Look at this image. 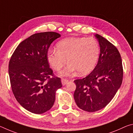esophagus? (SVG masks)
<instances>
[{"mask_svg": "<svg viewBox=\"0 0 133 133\" xmlns=\"http://www.w3.org/2000/svg\"><path fill=\"white\" fill-rule=\"evenodd\" d=\"M69 80L66 79V78H62V83L63 85H66L67 83H68Z\"/></svg>", "mask_w": 133, "mask_h": 133, "instance_id": "esophagus-1", "label": "esophagus"}]
</instances>
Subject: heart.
Instances as JSON below:
<instances>
[{
  "label": "heart",
  "instance_id": "obj_1",
  "mask_svg": "<svg viewBox=\"0 0 133 133\" xmlns=\"http://www.w3.org/2000/svg\"><path fill=\"white\" fill-rule=\"evenodd\" d=\"M100 46L93 37H70L61 40L56 45V50H50L48 61L56 71H59L66 63L67 67L60 71L62 76H71L78 71L85 75L94 69L100 55Z\"/></svg>",
  "mask_w": 133,
  "mask_h": 133
}]
</instances>
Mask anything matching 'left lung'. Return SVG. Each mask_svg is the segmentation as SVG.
Segmentation results:
<instances>
[{"label":"left lung","mask_w":133,"mask_h":133,"mask_svg":"<svg viewBox=\"0 0 133 133\" xmlns=\"http://www.w3.org/2000/svg\"><path fill=\"white\" fill-rule=\"evenodd\" d=\"M95 37L100 48L97 64L88 76L74 81L76 104L88 112L102 109L111 102L120 89L123 76L122 60L117 49L102 36L96 34Z\"/></svg>","instance_id":"left-lung-1"}]
</instances>
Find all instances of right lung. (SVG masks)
Returning a JSON list of instances; mask_svg holds the SVG:
<instances>
[{
  "mask_svg": "<svg viewBox=\"0 0 133 133\" xmlns=\"http://www.w3.org/2000/svg\"><path fill=\"white\" fill-rule=\"evenodd\" d=\"M60 36L53 31L31 35L18 45L10 58L9 75L13 93L18 103L33 113L50 110L56 91L62 87L48 61L49 47Z\"/></svg>",
  "mask_w": 133,
  "mask_h": 133,
  "instance_id": "right-lung-1",
  "label": "right lung"
}]
</instances>
